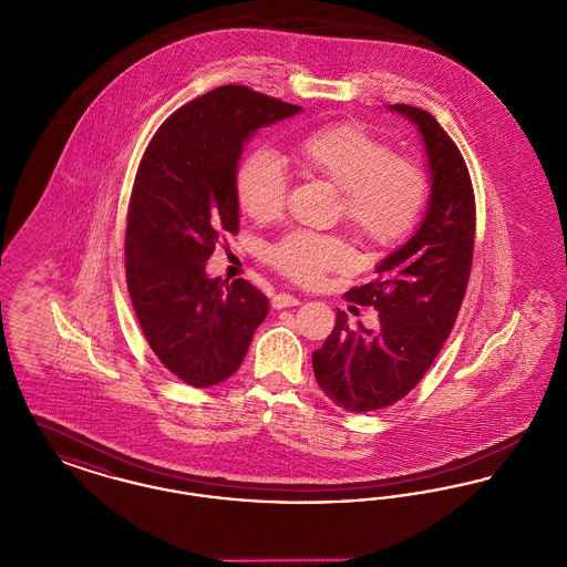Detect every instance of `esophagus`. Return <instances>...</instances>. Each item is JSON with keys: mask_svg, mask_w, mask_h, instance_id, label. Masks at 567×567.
Listing matches in <instances>:
<instances>
[{"mask_svg": "<svg viewBox=\"0 0 567 567\" xmlns=\"http://www.w3.org/2000/svg\"><path fill=\"white\" fill-rule=\"evenodd\" d=\"M291 306H299V297L289 296V293H278L271 297V308L282 310V308H291Z\"/></svg>", "mask_w": 567, "mask_h": 567, "instance_id": "34e87169", "label": "esophagus"}]
</instances>
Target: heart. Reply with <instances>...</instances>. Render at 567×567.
Here are the masks:
<instances>
[{
	"label": "heart",
	"instance_id": "1",
	"mask_svg": "<svg viewBox=\"0 0 567 567\" xmlns=\"http://www.w3.org/2000/svg\"><path fill=\"white\" fill-rule=\"evenodd\" d=\"M301 174L340 190L338 213L368 246L389 248L416 227L427 202V181L416 163L395 157L391 146L357 123L327 125L301 135L293 146ZM289 176L270 151L250 153L238 169L236 193L244 213L271 220L285 208ZM268 259L282 276L315 285L327 271L351 264L344 240L315 231H291L271 244Z\"/></svg>",
	"mask_w": 567,
	"mask_h": 567
}]
</instances>
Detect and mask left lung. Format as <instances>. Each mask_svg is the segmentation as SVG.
I'll return each instance as SVG.
<instances>
[{
  "mask_svg": "<svg viewBox=\"0 0 567 567\" xmlns=\"http://www.w3.org/2000/svg\"><path fill=\"white\" fill-rule=\"evenodd\" d=\"M389 110L421 135L432 190L423 220L378 264L377 280L347 293L354 303L377 308V329L351 327L338 310L333 331L312 352L319 386L349 412L395 404L425 377L451 336L474 255V190L455 142L425 110Z\"/></svg>",
  "mask_w": 567,
  "mask_h": 567,
  "instance_id": "left-lung-1",
  "label": "left lung"
}]
</instances>
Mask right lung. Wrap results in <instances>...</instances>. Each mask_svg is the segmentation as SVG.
I'll list each match as a JSON object with an SVG mask.
<instances>
[{
  "instance_id": "right-lung-1",
  "label": "right lung",
  "mask_w": 567,
  "mask_h": 567,
  "mask_svg": "<svg viewBox=\"0 0 567 567\" xmlns=\"http://www.w3.org/2000/svg\"><path fill=\"white\" fill-rule=\"evenodd\" d=\"M301 112L238 84L176 110L153 135L135 174L125 271L137 323L163 365L190 386H215L246 357L270 299L248 280L210 278L218 238L236 234L244 144Z\"/></svg>"
}]
</instances>
